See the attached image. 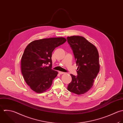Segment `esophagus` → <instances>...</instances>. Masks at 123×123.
I'll return each mask as SVG.
<instances>
[{
  "label": "esophagus",
  "instance_id": "esophagus-1",
  "mask_svg": "<svg viewBox=\"0 0 123 123\" xmlns=\"http://www.w3.org/2000/svg\"><path fill=\"white\" fill-rule=\"evenodd\" d=\"M59 73L60 74H65V72H61V71H59Z\"/></svg>",
  "mask_w": 123,
  "mask_h": 123
}]
</instances>
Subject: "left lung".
Returning <instances> with one entry per match:
<instances>
[{
  "instance_id": "8db88e82",
  "label": "left lung",
  "mask_w": 123,
  "mask_h": 123,
  "mask_svg": "<svg viewBox=\"0 0 123 123\" xmlns=\"http://www.w3.org/2000/svg\"><path fill=\"white\" fill-rule=\"evenodd\" d=\"M67 41L78 66L77 76L70 74L72 81L68 90L76 94H83L92 87L94 79L99 72V53L96 47L82 36L68 37Z\"/></svg>"
}]
</instances>
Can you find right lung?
<instances>
[{
    "label": "right lung",
    "instance_id": "right-lung-1",
    "mask_svg": "<svg viewBox=\"0 0 123 123\" xmlns=\"http://www.w3.org/2000/svg\"><path fill=\"white\" fill-rule=\"evenodd\" d=\"M66 41L64 37L50 38L33 41L27 46L21 59V70L25 82L32 91L42 93L51 87L58 74L51 68L52 53Z\"/></svg>",
    "mask_w": 123,
    "mask_h": 123
}]
</instances>
